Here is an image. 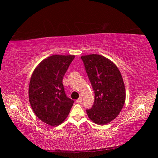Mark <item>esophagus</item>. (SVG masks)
I'll list each match as a JSON object with an SVG mask.
<instances>
[{
    "instance_id": "1",
    "label": "esophagus",
    "mask_w": 158,
    "mask_h": 158,
    "mask_svg": "<svg viewBox=\"0 0 158 158\" xmlns=\"http://www.w3.org/2000/svg\"><path fill=\"white\" fill-rule=\"evenodd\" d=\"M77 103H81L82 102V98H79L78 100H77Z\"/></svg>"
}]
</instances>
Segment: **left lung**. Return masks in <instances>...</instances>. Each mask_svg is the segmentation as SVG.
Returning a JSON list of instances; mask_svg holds the SVG:
<instances>
[{
  "label": "left lung",
  "instance_id": "obj_1",
  "mask_svg": "<svg viewBox=\"0 0 158 158\" xmlns=\"http://www.w3.org/2000/svg\"><path fill=\"white\" fill-rule=\"evenodd\" d=\"M95 93L93 107L86 110L95 124L109 123L118 116L125 102V88L121 72L109 58L99 54L81 56Z\"/></svg>",
  "mask_w": 158,
  "mask_h": 158
}]
</instances>
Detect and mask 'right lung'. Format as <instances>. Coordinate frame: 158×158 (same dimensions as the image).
I'll return each instance as SVG.
<instances>
[{"label": "right lung", "instance_id": "obj_1", "mask_svg": "<svg viewBox=\"0 0 158 158\" xmlns=\"http://www.w3.org/2000/svg\"><path fill=\"white\" fill-rule=\"evenodd\" d=\"M74 55H52L35 68L28 87V98L35 116L51 126L65 121L74 101L65 95L63 79Z\"/></svg>", "mask_w": 158, "mask_h": 158}]
</instances>
